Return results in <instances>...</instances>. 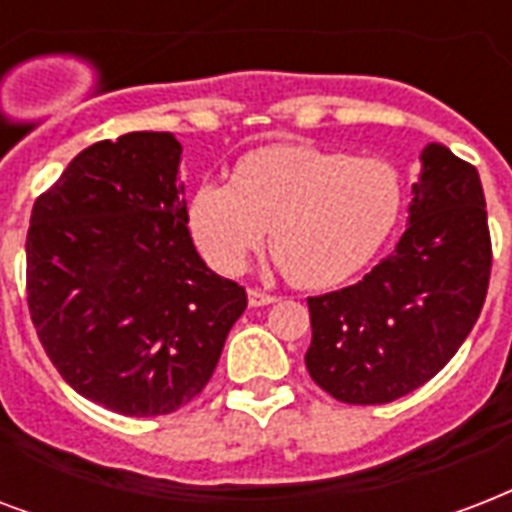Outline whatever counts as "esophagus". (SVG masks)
I'll use <instances>...</instances> for the list:
<instances>
[{
  "mask_svg": "<svg viewBox=\"0 0 512 512\" xmlns=\"http://www.w3.org/2000/svg\"><path fill=\"white\" fill-rule=\"evenodd\" d=\"M276 295H271V292H263L257 290V287H252L249 290V306H271V303H276Z\"/></svg>",
  "mask_w": 512,
  "mask_h": 512,
  "instance_id": "esophagus-1",
  "label": "esophagus"
}]
</instances>
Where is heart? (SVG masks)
I'll use <instances>...</instances> for the list:
<instances>
[{
  "label": "heart",
  "mask_w": 512,
  "mask_h": 512,
  "mask_svg": "<svg viewBox=\"0 0 512 512\" xmlns=\"http://www.w3.org/2000/svg\"><path fill=\"white\" fill-rule=\"evenodd\" d=\"M403 185L392 163L306 144L247 152L233 185L209 179L190 198V233L209 263L236 273L271 233V249L300 287L357 273L395 230Z\"/></svg>",
  "instance_id": "1"
}]
</instances>
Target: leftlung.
Segmentation results:
<instances>
[{"label":"left lung","mask_w":512,"mask_h":512,"mask_svg":"<svg viewBox=\"0 0 512 512\" xmlns=\"http://www.w3.org/2000/svg\"><path fill=\"white\" fill-rule=\"evenodd\" d=\"M408 228L362 282L308 298V376L349 405H381L438 376L481 317L491 236L478 169L421 150Z\"/></svg>","instance_id":"1"}]
</instances>
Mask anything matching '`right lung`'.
I'll use <instances>...</instances> for the list:
<instances>
[{
  "label": "right lung",
  "mask_w": 512,
  "mask_h": 512,
  "mask_svg": "<svg viewBox=\"0 0 512 512\" xmlns=\"http://www.w3.org/2000/svg\"><path fill=\"white\" fill-rule=\"evenodd\" d=\"M182 144L134 131L91 144L39 195L26 300L42 349L85 400L163 416L204 392L247 292L187 230Z\"/></svg>",
  "instance_id": "right-lung-1"
}]
</instances>
